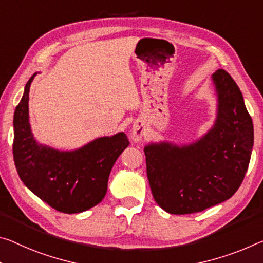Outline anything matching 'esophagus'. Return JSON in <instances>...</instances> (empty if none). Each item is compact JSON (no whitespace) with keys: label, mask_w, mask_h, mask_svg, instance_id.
I'll return each instance as SVG.
<instances>
[{"label":"esophagus","mask_w":263,"mask_h":263,"mask_svg":"<svg viewBox=\"0 0 263 263\" xmlns=\"http://www.w3.org/2000/svg\"><path fill=\"white\" fill-rule=\"evenodd\" d=\"M143 135H144V128L141 126L140 123H136L133 125L132 127V131H131V138L132 140L135 141V143H139L143 138Z\"/></svg>","instance_id":"esophagus-1"}]
</instances>
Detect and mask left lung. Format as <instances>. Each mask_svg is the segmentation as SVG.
<instances>
[{"label": "left lung", "mask_w": 263, "mask_h": 263, "mask_svg": "<svg viewBox=\"0 0 263 263\" xmlns=\"http://www.w3.org/2000/svg\"><path fill=\"white\" fill-rule=\"evenodd\" d=\"M216 118L199 139L177 145L149 143L144 148L153 198L171 214H191L232 198L251 161L254 127L242 93L222 69L212 74Z\"/></svg>", "instance_id": "obj_1"}]
</instances>
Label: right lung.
Here are the masks:
<instances>
[{"label":"right lung","instance_id":"obj_1","mask_svg":"<svg viewBox=\"0 0 263 263\" xmlns=\"http://www.w3.org/2000/svg\"><path fill=\"white\" fill-rule=\"evenodd\" d=\"M34 73L24 87L14 114V161L32 193L56 211L82 213L105 197L116 160L130 141L124 132L99 137L72 151H61L39 143L29 120V91Z\"/></svg>","mask_w":263,"mask_h":263}]
</instances>
